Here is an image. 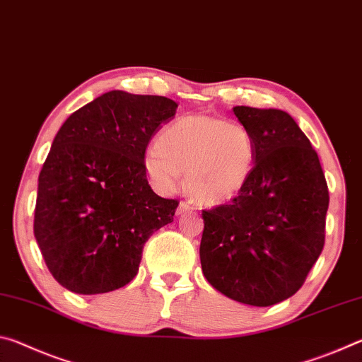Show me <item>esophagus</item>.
I'll use <instances>...</instances> for the list:
<instances>
[{"mask_svg":"<svg viewBox=\"0 0 362 362\" xmlns=\"http://www.w3.org/2000/svg\"><path fill=\"white\" fill-rule=\"evenodd\" d=\"M194 211V206H192L189 203H185V201H182L177 207V216H182V214H187V212H193Z\"/></svg>","mask_w":362,"mask_h":362,"instance_id":"1","label":"esophagus"}]
</instances>
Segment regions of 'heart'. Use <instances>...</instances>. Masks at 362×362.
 Wrapping results in <instances>:
<instances>
[{"mask_svg": "<svg viewBox=\"0 0 362 362\" xmlns=\"http://www.w3.org/2000/svg\"><path fill=\"white\" fill-rule=\"evenodd\" d=\"M255 158V139L240 122L185 115L164 127L159 142L145 150L144 169L161 193H174L187 173L189 194L201 204L217 206L246 188Z\"/></svg>", "mask_w": 362, "mask_h": 362, "instance_id": "heart-1", "label": "heart"}]
</instances>
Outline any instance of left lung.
Returning <instances> with one entry per match:
<instances>
[{"label": "left lung", "instance_id": "1", "mask_svg": "<svg viewBox=\"0 0 362 362\" xmlns=\"http://www.w3.org/2000/svg\"><path fill=\"white\" fill-rule=\"evenodd\" d=\"M233 113L255 139V166L231 203L203 211L201 268L228 298L269 306L302 287L322 252L327 183L289 113L252 107Z\"/></svg>", "mask_w": 362, "mask_h": 362}]
</instances>
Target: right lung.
<instances>
[{"label": "right lung", "mask_w": 362, "mask_h": 362, "mask_svg": "<svg viewBox=\"0 0 362 362\" xmlns=\"http://www.w3.org/2000/svg\"><path fill=\"white\" fill-rule=\"evenodd\" d=\"M177 103L110 90L71 113L38 177L33 233L60 286L94 296L139 272L144 244L174 220L179 201L153 192L144 153Z\"/></svg>", "instance_id": "add662e5"}]
</instances>
